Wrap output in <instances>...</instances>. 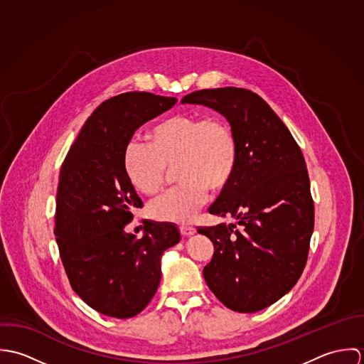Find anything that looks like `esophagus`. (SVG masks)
I'll return each mask as SVG.
<instances>
[{"label": "esophagus", "instance_id": "esophagus-1", "mask_svg": "<svg viewBox=\"0 0 364 364\" xmlns=\"http://www.w3.org/2000/svg\"><path fill=\"white\" fill-rule=\"evenodd\" d=\"M179 231H181V234H182L183 237H191V235L196 234V228L189 227V225H181V227H179Z\"/></svg>", "mask_w": 364, "mask_h": 364}]
</instances>
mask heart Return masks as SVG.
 <instances>
[{
	"label": "heart",
	"mask_w": 364,
	"mask_h": 364,
	"mask_svg": "<svg viewBox=\"0 0 364 364\" xmlns=\"http://www.w3.org/2000/svg\"><path fill=\"white\" fill-rule=\"evenodd\" d=\"M149 140L130 141L123 165L139 192L154 195L164 183L165 166L176 161L175 176L181 183L149 206L158 221H191L205 203L208 189H224L238 164L237 136L221 117L173 114L151 127Z\"/></svg>",
	"instance_id": "1"
}]
</instances>
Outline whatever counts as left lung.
<instances>
[{
  "instance_id": "1",
  "label": "left lung",
  "mask_w": 364,
  "mask_h": 364,
  "mask_svg": "<svg viewBox=\"0 0 364 364\" xmlns=\"http://www.w3.org/2000/svg\"><path fill=\"white\" fill-rule=\"evenodd\" d=\"M182 104L221 113L238 141L235 172L208 208L237 224L198 230L214 245L205 280L230 310L259 311L293 289L307 263L314 202L304 156L286 124L252 91L202 90Z\"/></svg>"
}]
</instances>
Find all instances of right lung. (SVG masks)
<instances>
[{
  "label": "right lung",
  "mask_w": 364,
  "mask_h": 364,
  "mask_svg": "<svg viewBox=\"0 0 364 364\" xmlns=\"http://www.w3.org/2000/svg\"><path fill=\"white\" fill-rule=\"evenodd\" d=\"M176 98L126 92L100 105L65 156L55 196L54 235L73 290L91 309L113 318L143 311L161 280V257L179 242L172 224L147 221L143 238L124 231L141 208L124 172L134 132Z\"/></svg>",
  "instance_id": "1"
}]
</instances>
